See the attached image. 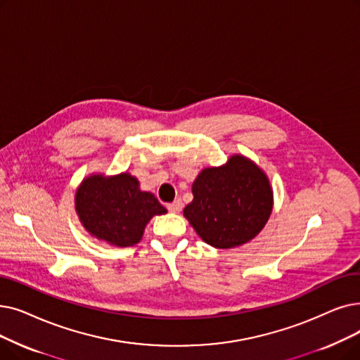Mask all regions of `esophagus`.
Returning a JSON list of instances; mask_svg holds the SVG:
<instances>
[{"instance_id":"1","label":"esophagus","mask_w":360,"mask_h":360,"mask_svg":"<svg viewBox=\"0 0 360 360\" xmlns=\"http://www.w3.org/2000/svg\"><path fill=\"white\" fill-rule=\"evenodd\" d=\"M167 210L172 212V213H179L182 210V201L181 200H175L174 202H169Z\"/></svg>"}]
</instances>
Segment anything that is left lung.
I'll list each match as a JSON object with an SVG mask.
<instances>
[{
	"instance_id": "obj_1",
	"label": "left lung",
	"mask_w": 360,
	"mask_h": 360,
	"mask_svg": "<svg viewBox=\"0 0 360 360\" xmlns=\"http://www.w3.org/2000/svg\"><path fill=\"white\" fill-rule=\"evenodd\" d=\"M194 200L184 209L202 241L232 248L253 240L272 212L266 175L243 155L225 166L207 167L193 184Z\"/></svg>"
}]
</instances>
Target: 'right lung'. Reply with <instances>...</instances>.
<instances>
[{
    "label": "right lung",
    "mask_w": 360,
    "mask_h": 360,
    "mask_svg": "<svg viewBox=\"0 0 360 360\" xmlns=\"http://www.w3.org/2000/svg\"><path fill=\"white\" fill-rule=\"evenodd\" d=\"M76 212L91 236L117 247H129L143 238L154 214L166 209L151 193L139 190L129 174L84 179L76 193Z\"/></svg>",
    "instance_id": "obj_1"
}]
</instances>
